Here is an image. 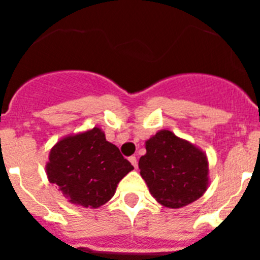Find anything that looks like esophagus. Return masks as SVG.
Listing matches in <instances>:
<instances>
[{
  "mask_svg": "<svg viewBox=\"0 0 260 260\" xmlns=\"http://www.w3.org/2000/svg\"><path fill=\"white\" fill-rule=\"evenodd\" d=\"M128 161L132 162V165L134 168L138 167V161H137V157H135V156H130V157H128Z\"/></svg>",
  "mask_w": 260,
  "mask_h": 260,
  "instance_id": "obj_1",
  "label": "esophagus"
}]
</instances>
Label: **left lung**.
<instances>
[{
    "instance_id": "8db88e82",
    "label": "left lung",
    "mask_w": 260,
    "mask_h": 260,
    "mask_svg": "<svg viewBox=\"0 0 260 260\" xmlns=\"http://www.w3.org/2000/svg\"><path fill=\"white\" fill-rule=\"evenodd\" d=\"M146 151L138 164L141 176L164 207H185L208 189L207 156L192 143L160 130L146 141Z\"/></svg>"
}]
</instances>
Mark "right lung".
I'll return each instance as SVG.
<instances>
[{
    "instance_id": "1",
    "label": "right lung",
    "mask_w": 260,
    "mask_h": 260,
    "mask_svg": "<svg viewBox=\"0 0 260 260\" xmlns=\"http://www.w3.org/2000/svg\"><path fill=\"white\" fill-rule=\"evenodd\" d=\"M134 169L100 127L62 138L45 165L48 180L70 203L99 208L114 195L117 185Z\"/></svg>"
}]
</instances>
